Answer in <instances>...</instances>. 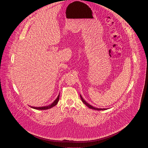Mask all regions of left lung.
I'll list each match as a JSON object with an SVG mask.
<instances>
[{"label": "left lung", "mask_w": 148, "mask_h": 148, "mask_svg": "<svg viewBox=\"0 0 148 148\" xmlns=\"http://www.w3.org/2000/svg\"><path fill=\"white\" fill-rule=\"evenodd\" d=\"M80 98H81V99H82V101L83 102V103H84V104H85L86 106H87L88 108H90V109H94V110H106V109H100V108H94V106H90V104H89L88 103H86V102L84 100V99L82 98V97L81 96V95H80Z\"/></svg>", "instance_id": "1"}]
</instances>
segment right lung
<instances>
[{
	"label": "right lung",
	"mask_w": 148,
	"mask_h": 148,
	"mask_svg": "<svg viewBox=\"0 0 148 148\" xmlns=\"http://www.w3.org/2000/svg\"><path fill=\"white\" fill-rule=\"evenodd\" d=\"M59 95L58 96L57 98L54 100V101L49 106H42V107H34V106H31V108H33V109H38V110H46V109H50L53 106H56L59 101Z\"/></svg>",
	"instance_id": "1"
}]
</instances>
